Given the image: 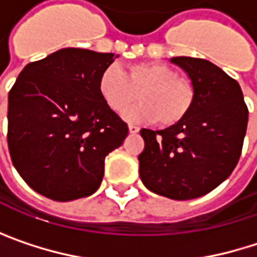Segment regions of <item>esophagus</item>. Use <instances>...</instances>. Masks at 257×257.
<instances>
[{"label": "esophagus", "instance_id": "1", "mask_svg": "<svg viewBox=\"0 0 257 257\" xmlns=\"http://www.w3.org/2000/svg\"><path fill=\"white\" fill-rule=\"evenodd\" d=\"M138 131H140L138 126H135V125H129V132H131V134H137Z\"/></svg>", "mask_w": 257, "mask_h": 257}]
</instances>
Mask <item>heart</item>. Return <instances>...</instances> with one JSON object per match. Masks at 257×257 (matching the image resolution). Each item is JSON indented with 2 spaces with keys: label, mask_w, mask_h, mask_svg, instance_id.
I'll use <instances>...</instances> for the list:
<instances>
[{
  "label": "heart",
  "mask_w": 257,
  "mask_h": 257,
  "mask_svg": "<svg viewBox=\"0 0 257 257\" xmlns=\"http://www.w3.org/2000/svg\"><path fill=\"white\" fill-rule=\"evenodd\" d=\"M98 92L107 107L117 114H123L140 96L143 102L125 117L132 122L158 120L164 128L183 122L196 99L193 83L162 62L132 64L126 73L108 65L99 74Z\"/></svg>",
  "instance_id": "b5f03b06"
}]
</instances>
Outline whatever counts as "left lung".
I'll use <instances>...</instances> for the list:
<instances>
[{"mask_svg":"<svg viewBox=\"0 0 257 257\" xmlns=\"http://www.w3.org/2000/svg\"><path fill=\"white\" fill-rule=\"evenodd\" d=\"M171 62L187 73L196 99L183 122L140 131V177L149 190L184 201L211 192L231 176L241 156L248 108L238 81L210 61L176 56Z\"/></svg>","mask_w":257,"mask_h":257,"instance_id":"8db88e82","label":"left lung"}]
</instances>
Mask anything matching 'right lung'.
I'll use <instances>...</instances> for the list:
<instances>
[{"mask_svg":"<svg viewBox=\"0 0 257 257\" xmlns=\"http://www.w3.org/2000/svg\"><path fill=\"white\" fill-rule=\"evenodd\" d=\"M117 56L61 49L28 64L10 89V158L40 195L73 201L99 187L105 156L129 132L98 92L99 74Z\"/></svg>","mask_w":257,"mask_h":257,"instance_id":"right-lung-1","label":"right lung"}]
</instances>
